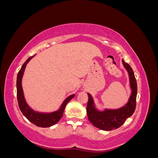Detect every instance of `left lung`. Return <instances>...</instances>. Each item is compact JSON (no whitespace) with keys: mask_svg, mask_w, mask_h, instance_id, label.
I'll return each instance as SVG.
<instances>
[{"mask_svg":"<svg viewBox=\"0 0 158 158\" xmlns=\"http://www.w3.org/2000/svg\"><path fill=\"white\" fill-rule=\"evenodd\" d=\"M125 69L128 73L131 94L128 102L123 106L117 109H105L99 110L96 109L92 96L88 93L89 100L86 113L89 121L96 128L103 131H112L118 128L124 123L128 118L133 114L136 106L137 83L134 72L131 66L122 60Z\"/></svg>","mask_w":158,"mask_h":158,"instance_id":"8db88e82","label":"left lung"}]
</instances>
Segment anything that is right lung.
Instances as JSON below:
<instances>
[{"label":"right lung","instance_id":"1","mask_svg":"<svg viewBox=\"0 0 158 158\" xmlns=\"http://www.w3.org/2000/svg\"><path fill=\"white\" fill-rule=\"evenodd\" d=\"M35 56V55H34ZM34 56H30L25 61V62L23 64L22 67L19 71L17 77V82H16V86H17V98L19 108L23 113V114L26 117V118L30 121L31 123L35 124V126L41 127V128H48L58 123L63 116L64 109L66 106L69 102L74 97L75 94H72L66 98L61 105L60 109L57 110L51 113H42L35 111L32 109L26 102L25 99L24 94L22 87V79L24 74L25 67L29 61Z\"/></svg>","mask_w":158,"mask_h":158}]
</instances>
